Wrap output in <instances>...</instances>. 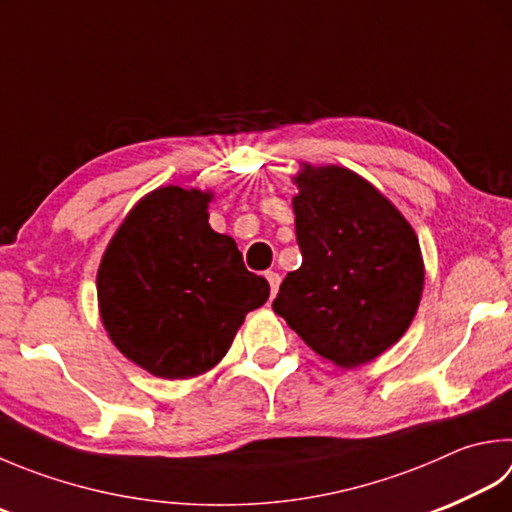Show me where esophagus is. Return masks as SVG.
<instances>
[{
    "label": "esophagus",
    "instance_id": "esophagus-1",
    "mask_svg": "<svg viewBox=\"0 0 512 512\" xmlns=\"http://www.w3.org/2000/svg\"><path fill=\"white\" fill-rule=\"evenodd\" d=\"M267 281H269V287H272V296H276L278 292V285H281V276H278L276 272H267Z\"/></svg>",
    "mask_w": 512,
    "mask_h": 512
}]
</instances>
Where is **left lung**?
Masks as SVG:
<instances>
[{"mask_svg":"<svg viewBox=\"0 0 512 512\" xmlns=\"http://www.w3.org/2000/svg\"><path fill=\"white\" fill-rule=\"evenodd\" d=\"M296 240L274 312L323 359L356 368L397 343L423 292V258L401 211L359 173L305 165L294 178Z\"/></svg>","mask_w":512,"mask_h":512,"instance_id":"obj_1","label":"left lung"}]
</instances>
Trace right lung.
Segmentation results:
<instances>
[{
  "label": "right lung",
  "instance_id": "1",
  "mask_svg": "<svg viewBox=\"0 0 512 512\" xmlns=\"http://www.w3.org/2000/svg\"><path fill=\"white\" fill-rule=\"evenodd\" d=\"M209 191L160 187L115 231L98 303L115 347L162 379H191L223 359L245 314L269 298L234 238L209 227Z\"/></svg>",
  "mask_w": 512,
  "mask_h": 512
}]
</instances>
